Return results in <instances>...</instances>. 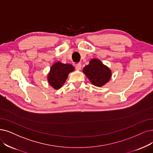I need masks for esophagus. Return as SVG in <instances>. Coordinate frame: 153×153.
<instances>
[{
  "mask_svg": "<svg viewBox=\"0 0 153 153\" xmlns=\"http://www.w3.org/2000/svg\"><path fill=\"white\" fill-rule=\"evenodd\" d=\"M75 68H76V70H81V68H82V65H81L80 63L76 64V65H75Z\"/></svg>",
  "mask_w": 153,
  "mask_h": 153,
  "instance_id": "obj_1",
  "label": "esophagus"
}]
</instances>
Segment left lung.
<instances>
[{"label": "left lung", "mask_w": 153, "mask_h": 153, "mask_svg": "<svg viewBox=\"0 0 153 153\" xmlns=\"http://www.w3.org/2000/svg\"><path fill=\"white\" fill-rule=\"evenodd\" d=\"M83 72L93 85L102 87L111 78V70L103 65L99 59H92L89 65L85 66Z\"/></svg>", "instance_id": "obj_1"}]
</instances>
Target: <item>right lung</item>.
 Instances as JSON below:
<instances>
[{
    "instance_id": "add662e5",
    "label": "right lung",
    "mask_w": 153,
    "mask_h": 153,
    "mask_svg": "<svg viewBox=\"0 0 153 153\" xmlns=\"http://www.w3.org/2000/svg\"><path fill=\"white\" fill-rule=\"evenodd\" d=\"M74 70V67L70 64H63L61 62L54 63L48 76L49 83L54 89L60 88L65 83L69 73Z\"/></svg>"
}]
</instances>
